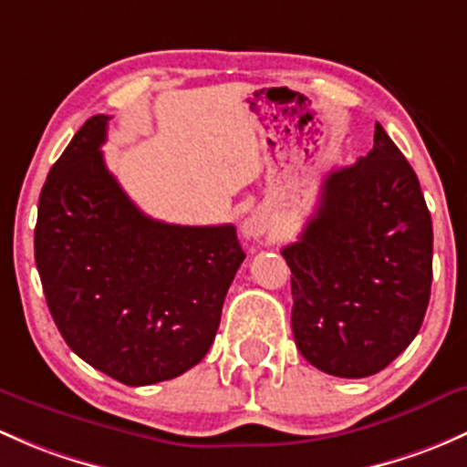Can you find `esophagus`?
<instances>
[{"mask_svg": "<svg viewBox=\"0 0 467 467\" xmlns=\"http://www.w3.org/2000/svg\"><path fill=\"white\" fill-rule=\"evenodd\" d=\"M268 228H271V219L266 217V214H250V217L244 221V234L250 239H257L262 237V234L268 233Z\"/></svg>", "mask_w": 467, "mask_h": 467, "instance_id": "esophagus-1", "label": "esophagus"}]
</instances>
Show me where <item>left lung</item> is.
Segmentation results:
<instances>
[{"label":"left lung","mask_w":467,"mask_h":467,"mask_svg":"<svg viewBox=\"0 0 467 467\" xmlns=\"http://www.w3.org/2000/svg\"><path fill=\"white\" fill-rule=\"evenodd\" d=\"M431 217L416 171L376 122L374 150L324 179L291 246V327L324 374L367 378L410 347L431 286Z\"/></svg>","instance_id":"8db88e82"}]
</instances>
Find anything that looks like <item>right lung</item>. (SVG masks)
<instances>
[{
    "instance_id": "add662e5",
    "label": "right lung",
    "mask_w": 467,
    "mask_h": 467,
    "mask_svg": "<svg viewBox=\"0 0 467 467\" xmlns=\"http://www.w3.org/2000/svg\"><path fill=\"white\" fill-rule=\"evenodd\" d=\"M107 122L89 118L48 171L36 264L71 351L122 385H154L203 360L246 253L230 223L140 213L102 159Z\"/></svg>"
}]
</instances>
